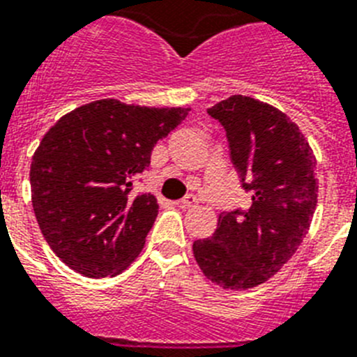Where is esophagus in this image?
I'll list each match as a JSON object with an SVG mask.
<instances>
[{
    "label": "esophagus",
    "instance_id": "esophagus-1",
    "mask_svg": "<svg viewBox=\"0 0 357 357\" xmlns=\"http://www.w3.org/2000/svg\"><path fill=\"white\" fill-rule=\"evenodd\" d=\"M197 197L192 196V194H188L187 197H183L181 202H179V206H183V208H192V206L197 205Z\"/></svg>",
    "mask_w": 357,
    "mask_h": 357
}]
</instances>
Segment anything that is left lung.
Instances as JSON below:
<instances>
[{"instance_id":"left-lung-1","label":"left lung","mask_w":357,"mask_h":357,"mask_svg":"<svg viewBox=\"0 0 357 357\" xmlns=\"http://www.w3.org/2000/svg\"><path fill=\"white\" fill-rule=\"evenodd\" d=\"M227 130L230 155L250 194L245 212H221L215 232L194 241L203 274L223 289L271 280L303 243L317 205L316 155L285 112L250 96L206 109Z\"/></svg>"}]
</instances>
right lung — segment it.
<instances>
[{
    "label": "right lung",
    "instance_id": "add662e5",
    "mask_svg": "<svg viewBox=\"0 0 357 357\" xmlns=\"http://www.w3.org/2000/svg\"><path fill=\"white\" fill-rule=\"evenodd\" d=\"M190 107L98 100L47 130L31 163L32 208L52 252L86 278L121 274L139 256L160 211L152 194L132 197L155 143Z\"/></svg>",
    "mask_w": 357,
    "mask_h": 357
}]
</instances>
